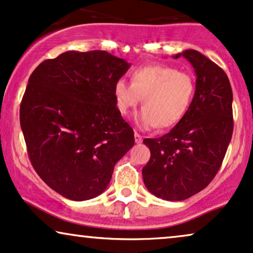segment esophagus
Segmentation results:
<instances>
[{
	"label": "esophagus",
	"mask_w": 253,
	"mask_h": 253,
	"mask_svg": "<svg viewBox=\"0 0 253 253\" xmlns=\"http://www.w3.org/2000/svg\"><path fill=\"white\" fill-rule=\"evenodd\" d=\"M134 139H135V142L136 143H141L142 142V136L140 135L139 133H134Z\"/></svg>",
	"instance_id": "esophagus-1"
}]
</instances>
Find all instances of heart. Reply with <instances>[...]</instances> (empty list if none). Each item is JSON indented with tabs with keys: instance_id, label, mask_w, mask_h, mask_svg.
Wrapping results in <instances>:
<instances>
[{
	"instance_id": "heart-1",
	"label": "heart",
	"mask_w": 253,
	"mask_h": 253,
	"mask_svg": "<svg viewBox=\"0 0 253 253\" xmlns=\"http://www.w3.org/2000/svg\"><path fill=\"white\" fill-rule=\"evenodd\" d=\"M195 94V81L188 72L167 65H150L137 69L132 84L119 79L114 85L118 111L123 116L140 103L142 110L136 123L142 128L174 126L187 113Z\"/></svg>"
}]
</instances>
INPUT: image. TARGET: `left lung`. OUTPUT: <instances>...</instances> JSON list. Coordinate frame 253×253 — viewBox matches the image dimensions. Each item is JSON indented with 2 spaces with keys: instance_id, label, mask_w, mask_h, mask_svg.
<instances>
[{
  "instance_id": "obj_1",
  "label": "left lung",
  "mask_w": 253,
  "mask_h": 253,
  "mask_svg": "<svg viewBox=\"0 0 253 253\" xmlns=\"http://www.w3.org/2000/svg\"><path fill=\"white\" fill-rule=\"evenodd\" d=\"M183 56L196 73V91L184 117L164 136L145 139L150 159L142 168L146 188L166 201H183L203 190L222 166L233 130L228 76L196 50Z\"/></svg>"
}]
</instances>
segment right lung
I'll list each match as a JSON object with an SVG mask.
<instances>
[{"label": "right lung", "instance_id": "obj_1", "mask_svg": "<svg viewBox=\"0 0 253 253\" xmlns=\"http://www.w3.org/2000/svg\"><path fill=\"white\" fill-rule=\"evenodd\" d=\"M129 66L106 51H66L29 78L20 108L29 158L42 180L69 200L104 193L134 145L114 98Z\"/></svg>", "mask_w": 253, "mask_h": 253}]
</instances>
